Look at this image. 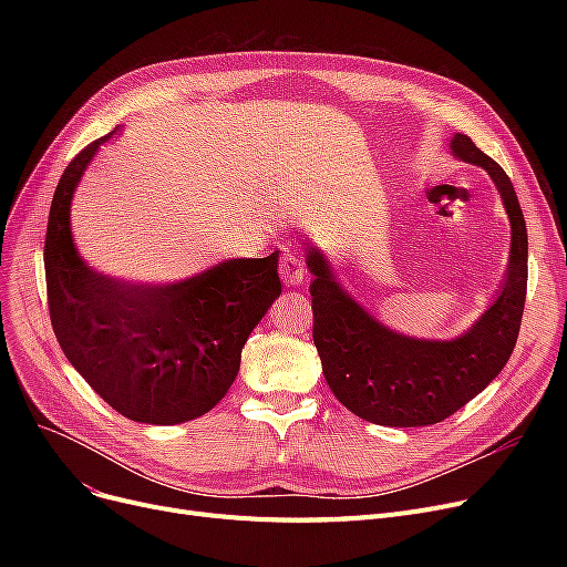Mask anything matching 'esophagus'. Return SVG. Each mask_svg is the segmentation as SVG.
<instances>
[{"label":"esophagus","instance_id":"obj_1","mask_svg":"<svg viewBox=\"0 0 567 567\" xmlns=\"http://www.w3.org/2000/svg\"><path fill=\"white\" fill-rule=\"evenodd\" d=\"M306 276H308V268H306L301 255L287 248L280 259V278L287 285H301L306 280Z\"/></svg>","mask_w":567,"mask_h":567}]
</instances>
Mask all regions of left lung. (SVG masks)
<instances>
[{
    "label": "left lung",
    "instance_id": "obj_1",
    "mask_svg": "<svg viewBox=\"0 0 567 567\" xmlns=\"http://www.w3.org/2000/svg\"><path fill=\"white\" fill-rule=\"evenodd\" d=\"M457 161L483 167L494 182L511 220V255L489 308L451 340L411 338L370 315L340 285L329 257L308 244L312 274L315 347L333 395L363 421L385 427L441 423L483 393L515 349L528 278V238L517 193L508 174L473 144L451 137Z\"/></svg>",
    "mask_w": 567,
    "mask_h": 567
}]
</instances>
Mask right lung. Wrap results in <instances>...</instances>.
<instances>
[{
  "label": "right lung",
  "instance_id": "right-lung-1",
  "mask_svg": "<svg viewBox=\"0 0 567 567\" xmlns=\"http://www.w3.org/2000/svg\"><path fill=\"white\" fill-rule=\"evenodd\" d=\"M116 133L82 148L52 197L43 252L52 329L114 411L146 425L188 423L234 383L252 329L282 291L280 252L223 259L176 282H133L89 266L73 241L71 204L89 163Z\"/></svg>",
  "mask_w": 567,
  "mask_h": 567
}]
</instances>
